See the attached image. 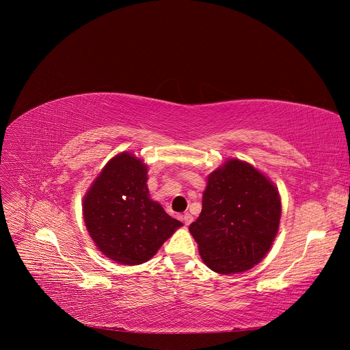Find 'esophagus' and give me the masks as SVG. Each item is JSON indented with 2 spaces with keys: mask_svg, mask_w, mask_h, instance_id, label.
Instances as JSON below:
<instances>
[{
  "mask_svg": "<svg viewBox=\"0 0 350 350\" xmlns=\"http://www.w3.org/2000/svg\"><path fill=\"white\" fill-rule=\"evenodd\" d=\"M191 221H193V217L189 213H186L185 215H183V223H185L186 226H190Z\"/></svg>",
  "mask_w": 350,
  "mask_h": 350,
  "instance_id": "1",
  "label": "esophagus"
}]
</instances>
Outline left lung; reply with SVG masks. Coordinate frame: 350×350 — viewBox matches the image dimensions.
<instances>
[{"label": "left lung", "mask_w": 350, "mask_h": 350, "mask_svg": "<svg viewBox=\"0 0 350 350\" xmlns=\"http://www.w3.org/2000/svg\"><path fill=\"white\" fill-rule=\"evenodd\" d=\"M280 218L278 190L251 164L234 159L208 176L203 208L189 230L207 267L227 275L264 258Z\"/></svg>", "instance_id": "obj_1"}]
</instances>
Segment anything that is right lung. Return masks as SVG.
Segmentation results:
<instances>
[{
    "mask_svg": "<svg viewBox=\"0 0 350 350\" xmlns=\"http://www.w3.org/2000/svg\"><path fill=\"white\" fill-rule=\"evenodd\" d=\"M146 165L129 153L110 160L83 200L88 231L109 258L149 261L183 224L149 198Z\"/></svg>",
    "mask_w": 350,
    "mask_h": 350,
    "instance_id": "add662e5",
    "label": "right lung"
}]
</instances>
